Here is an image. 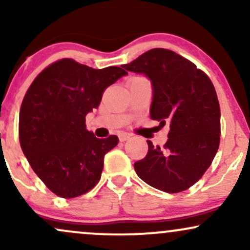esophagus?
Returning <instances> with one entry per match:
<instances>
[{
  "mask_svg": "<svg viewBox=\"0 0 250 250\" xmlns=\"http://www.w3.org/2000/svg\"><path fill=\"white\" fill-rule=\"evenodd\" d=\"M119 139L121 142H125V141H127V140L130 139V135L127 133H121L119 135Z\"/></svg>",
  "mask_w": 250,
  "mask_h": 250,
  "instance_id": "esophagus-1",
  "label": "esophagus"
}]
</instances>
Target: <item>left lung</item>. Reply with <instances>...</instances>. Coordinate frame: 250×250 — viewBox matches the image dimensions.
Returning <instances> with one entry per match:
<instances>
[{
	"label": "left lung",
	"mask_w": 250,
	"mask_h": 250,
	"mask_svg": "<svg viewBox=\"0 0 250 250\" xmlns=\"http://www.w3.org/2000/svg\"><path fill=\"white\" fill-rule=\"evenodd\" d=\"M122 67L150 79L151 120L161 127L169 125L163 148L147 140L148 153L134 163L135 171L159 190H187L210 167L220 146L221 111L213 82L193 62L163 48L146 51Z\"/></svg>",
	"instance_id": "obj_1"
}]
</instances>
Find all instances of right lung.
Here are the masks:
<instances>
[{
  "mask_svg": "<svg viewBox=\"0 0 250 250\" xmlns=\"http://www.w3.org/2000/svg\"><path fill=\"white\" fill-rule=\"evenodd\" d=\"M125 75L120 67L94 69L62 59L44 68L25 93L20 145L33 170L57 196H80L101 179L104 155L119 137L97 139L85 128V115L99 107L103 91Z\"/></svg>",
  "mask_w": 250,
  "mask_h": 250,
  "instance_id": "right-lung-1",
  "label": "right lung"
}]
</instances>
